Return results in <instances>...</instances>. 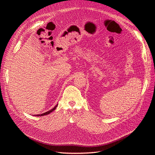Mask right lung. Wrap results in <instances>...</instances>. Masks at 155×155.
I'll return each instance as SVG.
<instances>
[{"label":"right lung","mask_w":155,"mask_h":155,"mask_svg":"<svg viewBox=\"0 0 155 155\" xmlns=\"http://www.w3.org/2000/svg\"><path fill=\"white\" fill-rule=\"evenodd\" d=\"M57 107V105L56 106H54L52 109H51V110H49V111H47V112H46V113H42V114H37V116H38V117H39V116H44V115H46V114H49L50 113H51L52 111H53L54 109H56V107Z\"/></svg>","instance_id":"right-lung-1"}]
</instances>
